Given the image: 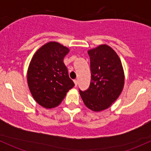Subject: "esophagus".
<instances>
[{
    "mask_svg": "<svg viewBox=\"0 0 151 151\" xmlns=\"http://www.w3.org/2000/svg\"><path fill=\"white\" fill-rule=\"evenodd\" d=\"M74 85H75V87L77 86V84H78V81H77V80H74Z\"/></svg>",
    "mask_w": 151,
    "mask_h": 151,
    "instance_id": "esophagus-1",
    "label": "esophagus"
}]
</instances>
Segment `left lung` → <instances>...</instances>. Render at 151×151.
Wrapping results in <instances>:
<instances>
[{
  "mask_svg": "<svg viewBox=\"0 0 151 151\" xmlns=\"http://www.w3.org/2000/svg\"><path fill=\"white\" fill-rule=\"evenodd\" d=\"M91 60L89 88L80 91L85 106L93 112L108 109L121 95L125 83L122 63L116 52L107 45L88 50Z\"/></svg>",
  "mask_w": 151,
  "mask_h": 151,
  "instance_id": "left-lung-1",
  "label": "left lung"
}]
</instances>
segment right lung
Listing matches in <instances>:
<instances>
[{"instance_id": "1", "label": "right lung", "mask_w": 151, "mask_h": 151, "mask_svg": "<svg viewBox=\"0 0 151 151\" xmlns=\"http://www.w3.org/2000/svg\"><path fill=\"white\" fill-rule=\"evenodd\" d=\"M68 52V47L58 42H47L35 52L29 63V90L35 101L46 109L58 106L74 86L63 63Z\"/></svg>"}]
</instances>
